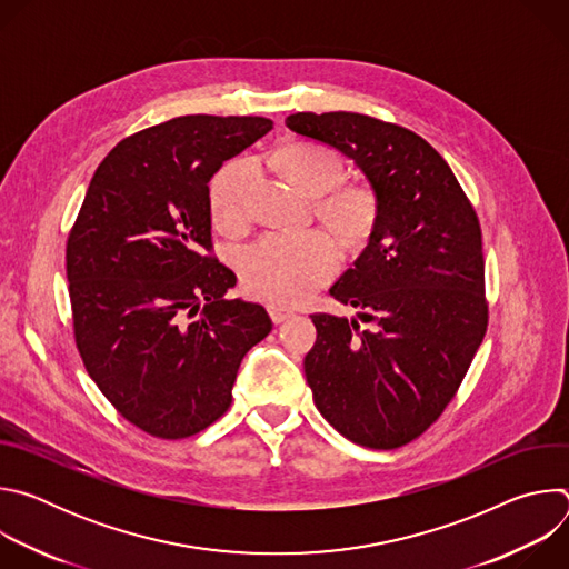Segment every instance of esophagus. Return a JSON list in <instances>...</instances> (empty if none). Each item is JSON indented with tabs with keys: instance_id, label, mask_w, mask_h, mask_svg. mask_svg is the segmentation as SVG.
Masks as SVG:
<instances>
[{
	"instance_id": "obj_1",
	"label": "esophagus",
	"mask_w": 569,
	"mask_h": 569,
	"mask_svg": "<svg viewBox=\"0 0 569 569\" xmlns=\"http://www.w3.org/2000/svg\"><path fill=\"white\" fill-rule=\"evenodd\" d=\"M268 310H270V317H272L274 323H281V321H286L295 315L290 308H283V306H277V303H270Z\"/></svg>"
}]
</instances>
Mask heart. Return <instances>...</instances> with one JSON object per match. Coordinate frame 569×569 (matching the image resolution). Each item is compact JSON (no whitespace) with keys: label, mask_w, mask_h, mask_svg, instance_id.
Here are the masks:
<instances>
[{"label":"heart","mask_w":569,"mask_h":569,"mask_svg":"<svg viewBox=\"0 0 569 569\" xmlns=\"http://www.w3.org/2000/svg\"><path fill=\"white\" fill-rule=\"evenodd\" d=\"M277 159L292 182L312 196L330 191L345 173L340 157L315 143H292ZM250 161H233L216 178L211 209L220 227H246L250 218ZM319 213L342 233L349 246H360L376 224L378 200L369 187L347 184L319 202ZM340 263L342 248L331 231H274L240 252L238 272L252 295L277 303H295L327 283Z\"/></svg>","instance_id":"b5f03b06"}]
</instances>
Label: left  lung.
<instances>
[{
    "mask_svg": "<svg viewBox=\"0 0 569 569\" xmlns=\"http://www.w3.org/2000/svg\"><path fill=\"white\" fill-rule=\"evenodd\" d=\"M286 126L349 157L378 200L367 248L329 290L373 327L312 315V400L353 443L405 446L439 419L486 333L477 213L446 159L408 128L356 112H297Z\"/></svg>",
    "mask_w": 569,
    "mask_h": 569,
    "instance_id": "left-lung-1",
    "label": "left lung"
}]
</instances>
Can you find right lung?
Returning a JSON list of instances; mask_svg holds the SVG:
<instances>
[{
	"label": "right lung",
	"mask_w": 569,
	"mask_h": 569,
	"mask_svg": "<svg viewBox=\"0 0 569 569\" xmlns=\"http://www.w3.org/2000/svg\"><path fill=\"white\" fill-rule=\"evenodd\" d=\"M270 130L263 117L187 114L126 137L67 238L80 358L152 437L184 439L220 419L240 360L272 331L261 303L227 299L236 274L204 254L209 180Z\"/></svg>",
	"instance_id": "obj_1"
}]
</instances>
